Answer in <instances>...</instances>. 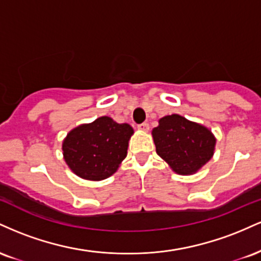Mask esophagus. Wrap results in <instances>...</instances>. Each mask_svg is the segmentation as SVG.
Wrapping results in <instances>:
<instances>
[{"instance_id":"esophagus-1","label":"esophagus","mask_w":261,"mask_h":261,"mask_svg":"<svg viewBox=\"0 0 261 261\" xmlns=\"http://www.w3.org/2000/svg\"><path fill=\"white\" fill-rule=\"evenodd\" d=\"M137 128L141 131H143V133H147V131L149 130V125L147 124V122H142V124L137 125Z\"/></svg>"}]
</instances>
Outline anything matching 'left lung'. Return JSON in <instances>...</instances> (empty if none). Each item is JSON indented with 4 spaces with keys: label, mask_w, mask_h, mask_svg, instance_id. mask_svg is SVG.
Segmentation results:
<instances>
[{
    "label": "left lung",
    "mask_w": 261,
    "mask_h": 261,
    "mask_svg": "<svg viewBox=\"0 0 261 261\" xmlns=\"http://www.w3.org/2000/svg\"><path fill=\"white\" fill-rule=\"evenodd\" d=\"M152 136L157 154L180 175L194 174L202 168L216 146V139L207 127L178 114L160 119Z\"/></svg>",
    "instance_id": "left-lung-1"
}]
</instances>
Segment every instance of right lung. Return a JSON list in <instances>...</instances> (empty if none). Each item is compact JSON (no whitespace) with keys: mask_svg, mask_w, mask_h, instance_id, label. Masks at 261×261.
<instances>
[{"mask_svg":"<svg viewBox=\"0 0 261 261\" xmlns=\"http://www.w3.org/2000/svg\"><path fill=\"white\" fill-rule=\"evenodd\" d=\"M133 134L134 128L128 124L100 116L67 134L62 142L65 162L80 178L103 180L113 175L126 157Z\"/></svg>","mask_w":261,"mask_h":261,"instance_id":"add662e5","label":"right lung"}]
</instances>
